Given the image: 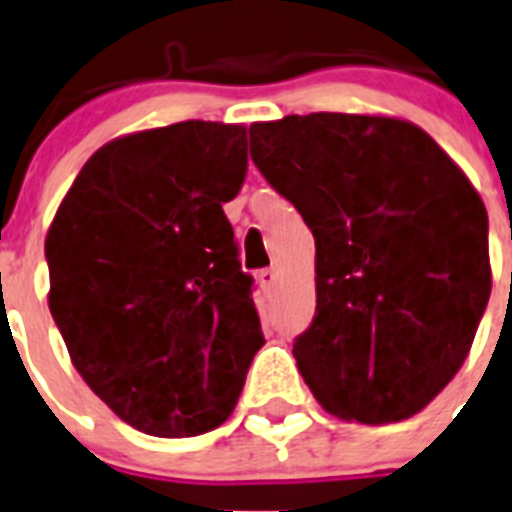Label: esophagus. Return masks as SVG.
I'll return each instance as SVG.
<instances>
[{
    "label": "esophagus",
    "instance_id": "esophagus-1",
    "mask_svg": "<svg viewBox=\"0 0 512 512\" xmlns=\"http://www.w3.org/2000/svg\"><path fill=\"white\" fill-rule=\"evenodd\" d=\"M257 284H260V289H265L268 292L270 286L276 284V268H263V270H257Z\"/></svg>",
    "mask_w": 512,
    "mask_h": 512
}]
</instances>
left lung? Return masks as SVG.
Segmentation results:
<instances>
[{"mask_svg":"<svg viewBox=\"0 0 512 512\" xmlns=\"http://www.w3.org/2000/svg\"><path fill=\"white\" fill-rule=\"evenodd\" d=\"M249 155L315 236L299 373L331 415L421 413L465 363L492 292L479 191L400 118L313 112L249 126Z\"/></svg>","mask_w":512,"mask_h":512,"instance_id":"obj_1","label":"left lung"}]
</instances>
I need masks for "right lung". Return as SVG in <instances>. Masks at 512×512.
I'll use <instances>...</instances> for the list:
<instances>
[{
  "label": "right lung",
  "instance_id": "right-lung-1",
  "mask_svg": "<svg viewBox=\"0 0 512 512\" xmlns=\"http://www.w3.org/2000/svg\"><path fill=\"white\" fill-rule=\"evenodd\" d=\"M247 128L186 120L120 136L49 226V310L91 392L165 439L218 429L265 344L223 202Z\"/></svg>",
  "mask_w": 512,
  "mask_h": 512
}]
</instances>
